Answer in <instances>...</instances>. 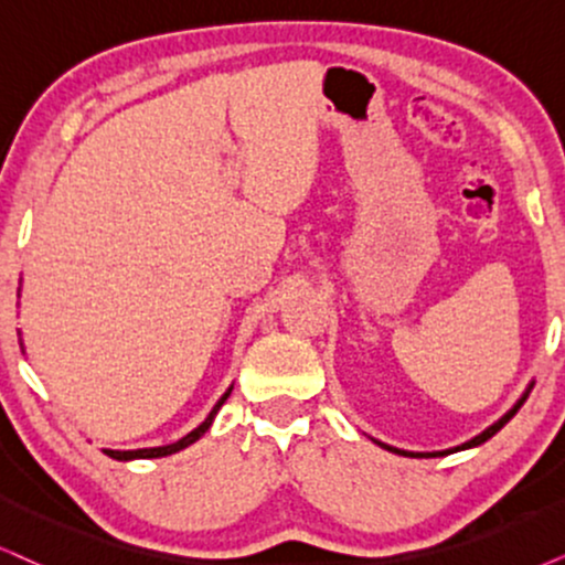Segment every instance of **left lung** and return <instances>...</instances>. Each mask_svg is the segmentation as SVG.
I'll list each match as a JSON object with an SVG mask.
<instances>
[{"label": "left lung", "instance_id": "8db88e82", "mask_svg": "<svg viewBox=\"0 0 565 565\" xmlns=\"http://www.w3.org/2000/svg\"><path fill=\"white\" fill-rule=\"evenodd\" d=\"M530 391H532V385H530V388H526V394H524V396H521L516 404H513V409H511V412H505V414H503V417H501V419H498V423H495V425H490V427H488V430H484V433H480V435H475V438H472V440L461 443V446H456V448H448V451H433V454H414V451H402V448H394V446H385V443H381V440H375V443H377V446H381V448H385V451H394V454H402V456H412V459H435V456H446V454H456V451H463V448H475V446H480V443H484V440H488V438H492V435H495L498 430H501V427H503L505 423H509V419L513 417V414H516V412L521 409V404H524V402H526V396H530Z\"/></svg>", "mask_w": 565, "mask_h": 565}]
</instances>
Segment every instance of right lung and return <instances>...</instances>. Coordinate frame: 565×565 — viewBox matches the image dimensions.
I'll return each instance as SVG.
<instances>
[{
    "label": "right lung",
    "mask_w": 565,
    "mask_h": 565,
    "mask_svg": "<svg viewBox=\"0 0 565 565\" xmlns=\"http://www.w3.org/2000/svg\"><path fill=\"white\" fill-rule=\"evenodd\" d=\"M230 394H232V388L226 391V394L218 398V404L213 406L211 414H209V417H205V423H203V425H198L195 430L184 435L182 440L171 443V446H159V448H138V451H109V448H106L104 454H106V456H111V459H117V461H130V459H159V456H169V454H177V451H182V448H188L190 443H195V440L200 438V435H203L205 430H209L211 423H213V417H216V412L221 409V404H224L226 398H230Z\"/></svg>",
    "instance_id": "1"
}]
</instances>
